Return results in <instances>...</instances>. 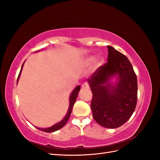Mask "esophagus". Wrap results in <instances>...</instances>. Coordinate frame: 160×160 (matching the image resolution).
Returning <instances> with one entry per match:
<instances>
[{"mask_svg": "<svg viewBox=\"0 0 160 160\" xmlns=\"http://www.w3.org/2000/svg\"><path fill=\"white\" fill-rule=\"evenodd\" d=\"M81 88L83 89H88V88H89V85L88 83L85 82V83H84L83 85H82Z\"/></svg>", "mask_w": 160, "mask_h": 160, "instance_id": "obj_1", "label": "esophagus"}]
</instances>
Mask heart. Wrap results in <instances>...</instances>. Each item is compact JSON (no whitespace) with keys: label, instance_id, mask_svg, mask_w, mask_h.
<instances>
[{"label":"heart","instance_id":"obj_1","mask_svg":"<svg viewBox=\"0 0 160 160\" xmlns=\"http://www.w3.org/2000/svg\"><path fill=\"white\" fill-rule=\"evenodd\" d=\"M94 61H95V57L94 56H89V57H88L87 58H85V59L83 61V62H82V64H83L84 66L89 67L93 64ZM101 63V61L98 62V65H100Z\"/></svg>","mask_w":160,"mask_h":160}]
</instances>
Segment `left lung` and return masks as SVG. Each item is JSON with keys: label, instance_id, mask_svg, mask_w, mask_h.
I'll list each match as a JSON object with an SVG mask.
<instances>
[{"label": "left lung", "instance_id": "left-lung-1", "mask_svg": "<svg viewBox=\"0 0 160 160\" xmlns=\"http://www.w3.org/2000/svg\"><path fill=\"white\" fill-rule=\"evenodd\" d=\"M108 62L100 66L88 79L93 98L91 109L93 119L106 128H118L131 118L136 107L138 80L126 56L108 46ZM117 75L111 84L110 79Z\"/></svg>", "mask_w": 160, "mask_h": 160}]
</instances>
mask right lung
Wrapping results in <instances>:
<instances>
[{
    "label": "right lung",
    "instance_id": "obj_1",
    "mask_svg": "<svg viewBox=\"0 0 160 160\" xmlns=\"http://www.w3.org/2000/svg\"><path fill=\"white\" fill-rule=\"evenodd\" d=\"M23 65H24V63L22 64V65L21 67L20 72H19V75L18 76L17 82L18 81L19 77H20V76H21V72H22ZM80 89H81V88H80L79 85L77 86L76 88H75V89L72 91V92L71 93V95L69 97V109H68V111H67L66 115L65 116V118L62 119V120H61L60 122L57 123L55 124L54 125H52V126H51L50 128H37V127H36V128L42 131V132H47V133H51V132H55V131L59 130V129H60L61 128H62V127H63L64 125L67 123V122H68V120L69 119V117H70L71 113L72 110V108H73V105H74V104L75 103V101L77 99V95H78V93H79Z\"/></svg>",
    "mask_w": 160,
    "mask_h": 160
}]
</instances>
